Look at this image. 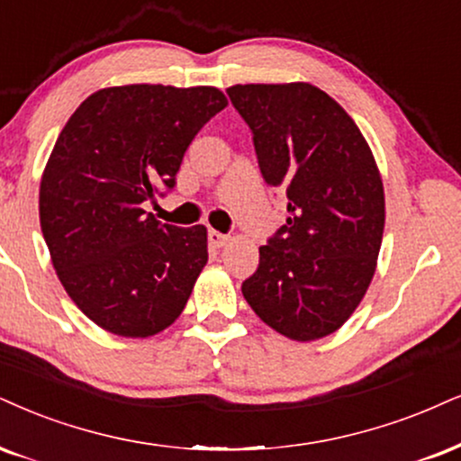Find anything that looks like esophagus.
<instances>
[{
  "instance_id": "esophagus-1",
  "label": "esophagus",
  "mask_w": 461,
  "mask_h": 461,
  "mask_svg": "<svg viewBox=\"0 0 461 461\" xmlns=\"http://www.w3.org/2000/svg\"><path fill=\"white\" fill-rule=\"evenodd\" d=\"M207 240H209V246L215 248V249H220V248H224V246H226V241H229V237L221 235V232H218V230L209 229V232H207Z\"/></svg>"
}]
</instances>
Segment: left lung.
Here are the masks:
<instances>
[{
  "instance_id": "1",
  "label": "left lung",
  "mask_w": 461,
  "mask_h": 461,
  "mask_svg": "<svg viewBox=\"0 0 461 461\" xmlns=\"http://www.w3.org/2000/svg\"><path fill=\"white\" fill-rule=\"evenodd\" d=\"M226 94L252 130L265 184L288 198L286 224L258 248L243 297L286 338H325L348 321L376 271V162L348 113L314 85H232Z\"/></svg>"
}]
</instances>
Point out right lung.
Listing matches in <instances>:
<instances>
[{"label":"right lung","instance_id":"right-lung-1","mask_svg":"<svg viewBox=\"0 0 461 461\" xmlns=\"http://www.w3.org/2000/svg\"><path fill=\"white\" fill-rule=\"evenodd\" d=\"M229 104L215 87L123 85L72 113L40 184V226L66 293L123 338H149L184 312L207 263V229L143 209L177 184L194 136Z\"/></svg>","mask_w":461,"mask_h":461}]
</instances>
